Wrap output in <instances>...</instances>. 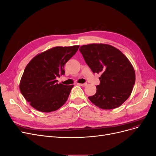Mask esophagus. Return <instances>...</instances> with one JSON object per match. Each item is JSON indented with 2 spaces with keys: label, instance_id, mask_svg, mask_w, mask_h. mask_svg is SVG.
I'll use <instances>...</instances> for the list:
<instances>
[{
  "label": "esophagus",
  "instance_id": "obj_1",
  "mask_svg": "<svg viewBox=\"0 0 156 156\" xmlns=\"http://www.w3.org/2000/svg\"><path fill=\"white\" fill-rule=\"evenodd\" d=\"M78 85L81 87H85L87 85V83H78Z\"/></svg>",
  "mask_w": 156,
  "mask_h": 156
}]
</instances>
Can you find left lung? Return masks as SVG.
Segmentation results:
<instances>
[{
    "label": "left lung",
    "mask_w": 156,
    "mask_h": 156,
    "mask_svg": "<svg viewBox=\"0 0 156 156\" xmlns=\"http://www.w3.org/2000/svg\"><path fill=\"white\" fill-rule=\"evenodd\" d=\"M79 51L92 72L101 74L96 93L89 100L103 109H113L123 104L135 82V70L128 58L108 44L84 45Z\"/></svg>",
    "instance_id": "obj_1"
}]
</instances>
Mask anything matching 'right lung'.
I'll return each instance as SVG.
<instances>
[{
  "label": "right lung",
  "instance_id": "add662e5",
  "mask_svg": "<svg viewBox=\"0 0 156 156\" xmlns=\"http://www.w3.org/2000/svg\"><path fill=\"white\" fill-rule=\"evenodd\" d=\"M79 45L55 47L37 55L26 66L20 88L25 100L36 110L50 112L66 102L73 85L58 83L64 75V65L76 53Z\"/></svg>",
  "mask_w": 156,
  "mask_h": 156
}]
</instances>
